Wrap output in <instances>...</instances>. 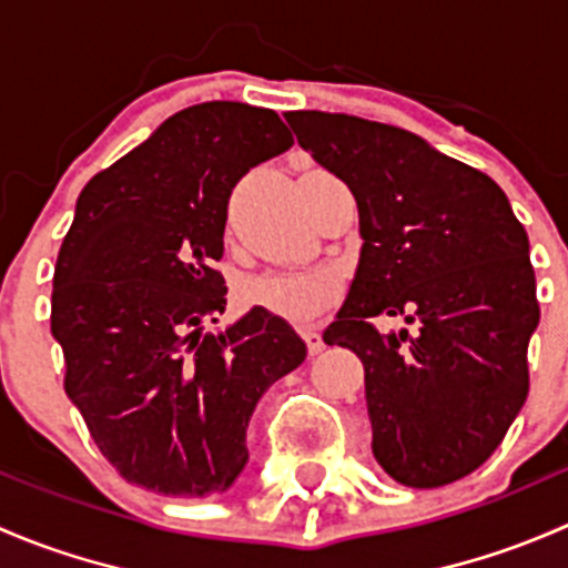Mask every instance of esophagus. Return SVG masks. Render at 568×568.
Instances as JSON below:
<instances>
[{"label":"esophagus","mask_w":568,"mask_h":568,"mask_svg":"<svg viewBox=\"0 0 568 568\" xmlns=\"http://www.w3.org/2000/svg\"><path fill=\"white\" fill-rule=\"evenodd\" d=\"M302 341L307 343V352L311 354H318L321 348H324V341H321V335L316 329H302Z\"/></svg>","instance_id":"obj_1"}]
</instances>
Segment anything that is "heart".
Here are the masks:
<instances>
[{
  "instance_id": "1",
  "label": "heart",
  "mask_w": 568,
  "mask_h": 568,
  "mask_svg": "<svg viewBox=\"0 0 568 568\" xmlns=\"http://www.w3.org/2000/svg\"><path fill=\"white\" fill-rule=\"evenodd\" d=\"M242 296L250 307L266 311L272 316L311 324L337 296V280L324 268H285V272H263L244 280Z\"/></svg>"
}]
</instances>
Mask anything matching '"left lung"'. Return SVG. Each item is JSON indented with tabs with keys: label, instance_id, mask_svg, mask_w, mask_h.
I'll list each match as a JSON object with an SVG mask.
<instances>
[{
	"label": "left lung",
	"instance_id": "obj_1",
	"mask_svg": "<svg viewBox=\"0 0 568 568\" xmlns=\"http://www.w3.org/2000/svg\"><path fill=\"white\" fill-rule=\"evenodd\" d=\"M285 120L357 200L359 266L324 343L363 359L376 462L412 489L454 484L528 398L541 313L528 233L489 175L409 131L316 109ZM376 315L418 332L382 336Z\"/></svg>",
	"mask_w": 568,
	"mask_h": 568
}]
</instances>
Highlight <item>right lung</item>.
<instances>
[{"instance_id":"1","label":"right lung","mask_w":568,"mask_h":568,"mask_svg":"<svg viewBox=\"0 0 568 568\" xmlns=\"http://www.w3.org/2000/svg\"><path fill=\"white\" fill-rule=\"evenodd\" d=\"M294 145L277 112L205 101L164 120L88 181L62 239L51 335L65 393L129 484L168 497L225 491L250 459L261 395L307 348L283 318L225 313L227 200L266 159Z\"/></svg>"}]
</instances>
